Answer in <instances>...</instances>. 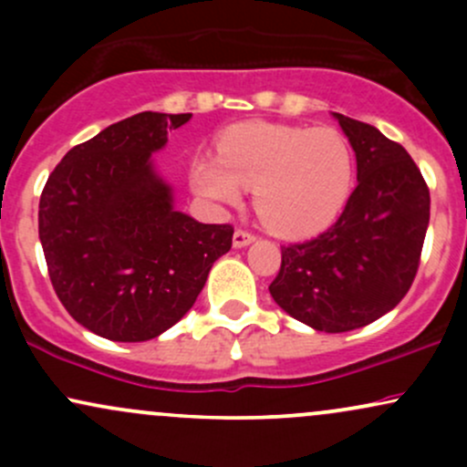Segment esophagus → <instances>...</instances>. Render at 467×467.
<instances>
[{
  "mask_svg": "<svg viewBox=\"0 0 467 467\" xmlns=\"http://www.w3.org/2000/svg\"><path fill=\"white\" fill-rule=\"evenodd\" d=\"M252 241H254V234L248 233V230H237V233L233 234L234 248H245V245H250Z\"/></svg>",
  "mask_w": 467,
  "mask_h": 467,
  "instance_id": "34e87169",
  "label": "esophagus"
}]
</instances>
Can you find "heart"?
<instances>
[{"mask_svg": "<svg viewBox=\"0 0 467 467\" xmlns=\"http://www.w3.org/2000/svg\"><path fill=\"white\" fill-rule=\"evenodd\" d=\"M217 155L192 162L197 195L230 206L252 189L256 215L285 237L325 228L349 197L353 151L334 127L244 122L222 133Z\"/></svg>", "mask_w": 467, "mask_h": 467, "instance_id": "heart-1", "label": "heart"}]
</instances>
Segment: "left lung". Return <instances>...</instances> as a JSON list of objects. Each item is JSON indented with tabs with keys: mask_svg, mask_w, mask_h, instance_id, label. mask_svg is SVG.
<instances>
[{
	"mask_svg": "<svg viewBox=\"0 0 467 467\" xmlns=\"http://www.w3.org/2000/svg\"><path fill=\"white\" fill-rule=\"evenodd\" d=\"M334 118L356 151L358 186L334 226L283 245L270 294L292 318L342 334L382 318L406 296L420 267L431 192L401 144L367 122Z\"/></svg>",
	"mask_w": 467,
	"mask_h": 467,
	"instance_id": "1",
	"label": "left lung"
}]
</instances>
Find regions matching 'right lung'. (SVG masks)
Instances as JSON below:
<instances>
[{"mask_svg":"<svg viewBox=\"0 0 467 467\" xmlns=\"http://www.w3.org/2000/svg\"><path fill=\"white\" fill-rule=\"evenodd\" d=\"M192 114L142 111L69 149L39 202V239L58 301L77 323L114 342L173 327L233 245L230 223L173 208L151 153Z\"/></svg>","mask_w":467,"mask_h":467,"instance_id":"1","label":"right lung"}]
</instances>
